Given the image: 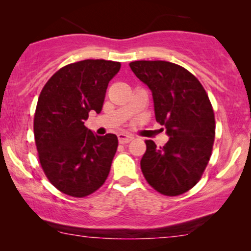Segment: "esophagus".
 Segmentation results:
<instances>
[{
	"mask_svg": "<svg viewBox=\"0 0 251 251\" xmlns=\"http://www.w3.org/2000/svg\"><path fill=\"white\" fill-rule=\"evenodd\" d=\"M118 138H119V143L120 144H128V143H130L133 139V137L128 135V133L122 132V133H119Z\"/></svg>",
	"mask_w": 251,
	"mask_h": 251,
	"instance_id": "esophagus-1",
	"label": "esophagus"
}]
</instances>
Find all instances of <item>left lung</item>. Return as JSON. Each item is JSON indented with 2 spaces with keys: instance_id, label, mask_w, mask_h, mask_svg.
Wrapping results in <instances>:
<instances>
[{
  "instance_id": "obj_1",
  "label": "left lung",
  "mask_w": 251,
  "mask_h": 251,
  "mask_svg": "<svg viewBox=\"0 0 251 251\" xmlns=\"http://www.w3.org/2000/svg\"><path fill=\"white\" fill-rule=\"evenodd\" d=\"M131 71L149 85L156 122L170 137L163 147L146 140L140 161L151 186L167 197L190 191L210 160L215 142V114L200 81L186 68L164 60H137Z\"/></svg>"
}]
</instances>
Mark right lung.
I'll return each mask as SVG.
<instances>
[{
    "label": "right lung",
    "mask_w": 251,
    "mask_h": 251,
    "mask_svg": "<svg viewBox=\"0 0 251 251\" xmlns=\"http://www.w3.org/2000/svg\"><path fill=\"white\" fill-rule=\"evenodd\" d=\"M119 61L87 59L58 70L44 84L34 115L37 155L48 180L61 193L84 198L107 178L118 150L113 133L95 135L84 126L100 113Z\"/></svg>",
    "instance_id": "1"
}]
</instances>
